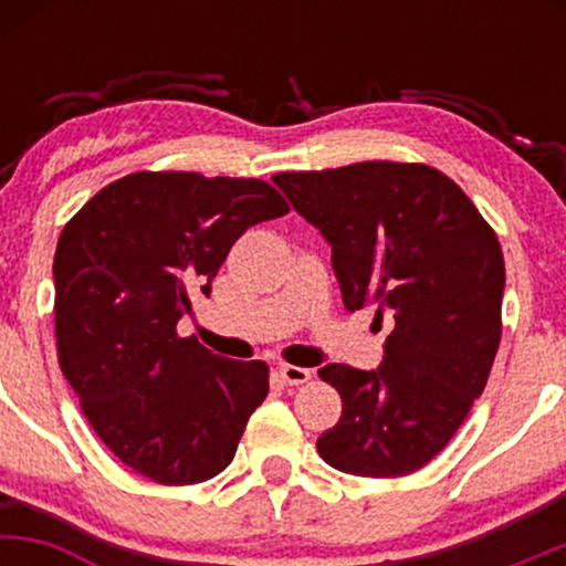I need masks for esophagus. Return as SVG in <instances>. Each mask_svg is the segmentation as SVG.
Masks as SVG:
<instances>
[{
    "label": "esophagus",
    "mask_w": 566,
    "mask_h": 566,
    "mask_svg": "<svg viewBox=\"0 0 566 566\" xmlns=\"http://www.w3.org/2000/svg\"><path fill=\"white\" fill-rule=\"evenodd\" d=\"M279 375L287 386H303V382L311 380V369L305 367H295V365H282L279 367Z\"/></svg>",
    "instance_id": "obj_1"
}]
</instances>
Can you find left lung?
I'll return each mask as SVG.
<instances>
[{"instance_id":"left-lung-1","label":"left lung","mask_w":566,"mask_h":566,"mask_svg":"<svg viewBox=\"0 0 566 566\" xmlns=\"http://www.w3.org/2000/svg\"><path fill=\"white\" fill-rule=\"evenodd\" d=\"M274 184L333 247L346 308L375 303V319H394L378 369H319L343 415L316 450L354 476L423 469L463 426L495 361L505 287L495 231L428 165L356 161L279 172Z\"/></svg>"}]
</instances>
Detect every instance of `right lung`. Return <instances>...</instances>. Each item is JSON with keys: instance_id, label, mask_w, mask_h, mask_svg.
Wrapping results in <instances>:
<instances>
[{"instance_id": "obj_1", "label": "right lung", "mask_w": 566, "mask_h": 566, "mask_svg": "<svg viewBox=\"0 0 566 566\" xmlns=\"http://www.w3.org/2000/svg\"><path fill=\"white\" fill-rule=\"evenodd\" d=\"M290 205L258 178L133 172L95 193L57 239L55 340L84 418L127 469L199 484L233 460L269 394L265 361L212 354L178 319L250 226Z\"/></svg>"}]
</instances>
